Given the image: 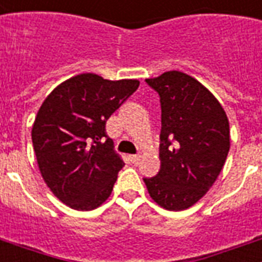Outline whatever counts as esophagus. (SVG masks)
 <instances>
[{
	"label": "esophagus",
	"mask_w": 262,
	"mask_h": 262,
	"mask_svg": "<svg viewBox=\"0 0 262 262\" xmlns=\"http://www.w3.org/2000/svg\"><path fill=\"white\" fill-rule=\"evenodd\" d=\"M140 158L141 157L139 156V154H136V156H130V161L133 164H139V162H140Z\"/></svg>",
	"instance_id": "34e87169"
}]
</instances>
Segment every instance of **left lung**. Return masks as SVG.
<instances>
[{
    "mask_svg": "<svg viewBox=\"0 0 262 262\" xmlns=\"http://www.w3.org/2000/svg\"><path fill=\"white\" fill-rule=\"evenodd\" d=\"M161 104V168L143 178L151 199L169 211L189 208L210 190L229 152V122L218 100L183 72L146 79Z\"/></svg>",
    "mask_w": 262,
    "mask_h": 262,
    "instance_id": "8db88e82",
    "label": "left lung"
}]
</instances>
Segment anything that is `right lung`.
I'll list each match as a JSON object with an SVG mask.
<instances>
[{
	"mask_svg": "<svg viewBox=\"0 0 262 262\" xmlns=\"http://www.w3.org/2000/svg\"><path fill=\"white\" fill-rule=\"evenodd\" d=\"M139 84L83 73L59 84L38 110L32 130L38 168L71 208L94 210L111 194L125 162L112 148L105 123Z\"/></svg>",
	"mask_w": 262,
	"mask_h": 262,
	"instance_id": "1",
	"label": "right lung"
}]
</instances>
